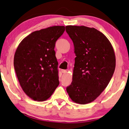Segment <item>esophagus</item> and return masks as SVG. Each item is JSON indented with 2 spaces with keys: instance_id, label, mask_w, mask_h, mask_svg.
Wrapping results in <instances>:
<instances>
[{
  "instance_id": "34e87169",
  "label": "esophagus",
  "mask_w": 129,
  "mask_h": 129,
  "mask_svg": "<svg viewBox=\"0 0 129 129\" xmlns=\"http://www.w3.org/2000/svg\"><path fill=\"white\" fill-rule=\"evenodd\" d=\"M61 72L63 73H65L67 72V70H65V69H62V70H61Z\"/></svg>"
}]
</instances>
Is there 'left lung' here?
<instances>
[{"label":"left lung","mask_w":129,"mask_h":129,"mask_svg":"<svg viewBox=\"0 0 129 129\" xmlns=\"http://www.w3.org/2000/svg\"><path fill=\"white\" fill-rule=\"evenodd\" d=\"M76 54L72 81L67 91L73 102L85 105L93 102L109 84L115 68L111 42L95 28L67 26Z\"/></svg>","instance_id":"1"}]
</instances>
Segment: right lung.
Masks as SVG:
<instances>
[{
	"label": "right lung",
	"instance_id": "add662e5",
	"mask_svg": "<svg viewBox=\"0 0 129 129\" xmlns=\"http://www.w3.org/2000/svg\"><path fill=\"white\" fill-rule=\"evenodd\" d=\"M64 26H54L31 33L16 50L14 66L24 92L34 101L49 98L59 84L58 62L54 50Z\"/></svg>",
	"mask_w": 129,
	"mask_h": 129
}]
</instances>
